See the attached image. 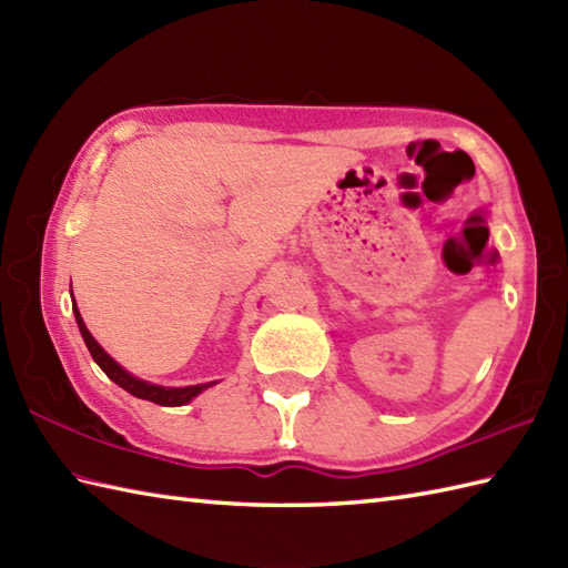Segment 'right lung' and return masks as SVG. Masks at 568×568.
Returning <instances> with one entry per match:
<instances>
[{
	"label": "right lung",
	"instance_id": "add662e5",
	"mask_svg": "<svg viewBox=\"0 0 568 568\" xmlns=\"http://www.w3.org/2000/svg\"><path fill=\"white\" fill-rule=\"evenodd\" d=\"M72 312H75L82 339H84V344H88L92 358L98 361V366L119 385V388H124L126 393L141 397V400H151V403L163 405V407H178V405L190 403L192 397L200 395L204 388H210V385H214V383H200V385H190V388H163V385H153V383L134 378L131 373H126L122 366H119L116 361L106 354L98 342H94V336L88 332V327H84L75 300H72Z\"/></svg>",
	"mask_w": 568,
	"mask_h": 568
}]
</instances>
